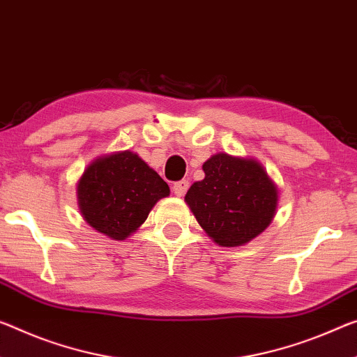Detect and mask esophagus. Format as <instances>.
Wrapping results in <instances>:
<instances>
[{"instance_id": "1", "label": "esophagus", "mask_w": 357, "mask_h": 357, "mask_svg": "<svg viewBox=\"0 0 357 357\" xmlns=\"http://www.w3.org/2000/svg\"><path fill=\"white\" fill-rule=\"evenodd\" d=\"M188 189H189L188 181H179V183H174V185H173V192L176 197H184Z\"/></svg>"}]
</instances>
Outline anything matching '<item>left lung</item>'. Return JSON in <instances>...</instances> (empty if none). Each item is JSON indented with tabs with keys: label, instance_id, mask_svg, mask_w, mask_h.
I'll list each match as a JSON object with an SVG mask.
<instances>
[{
	"label": "left lung",
	"instance_id": "1",
	"mask_svg": "<svg viewBox=\"0 0 357 357\" xmlns=\"http://www.w3.org/2000/svg\"><path fill=\"white\" fill-rule=\"evenodd\" d=\"M205 178L184 200L216 245L236 248L268 227L278 208V185L252 157L218 152L203 163Z\"/></svg>",
	"mask_w": 357,
	"mask_h": 357
}]
</instances>
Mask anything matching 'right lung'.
Listing matches in <instances>:
<instances>
[{"label": "right lung", "instance_id": "add662e5", "mask_svg": "<svg viewBox=\"0 0 357 357\" xmlns=\"http://www.w3.org/2000/svg\"><path fill=\"white\" fill-rule=\"evenodd\" d=\"M76 194L90 227L121 241L144 224L155 203L169 195V188L137 152L117 151L89 163Z\"/></svg>", "mask_w": 357, "mask_h": 357}]
</instances>
